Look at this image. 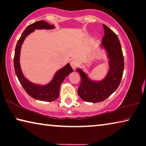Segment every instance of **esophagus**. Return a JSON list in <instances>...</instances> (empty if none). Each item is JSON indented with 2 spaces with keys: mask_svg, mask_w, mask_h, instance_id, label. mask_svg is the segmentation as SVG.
Listing matches in <instances>:
<instances>
[{
  "mask_svg": "<svg viewBox=\"0 0 146 146\" xmlns=\"http://www.w3.org/2000/svg\"><path fill=\"white\" fill-rule=\"evenodd\" d=\"M70 65H71V68H73V70H75L76 68H77V66H78V63L76 60H72V61H71V62H70Z\"/></svg>",
  "mask_w": 146,
  "mask_h": 146,
  "instance_id": "obj_1",
  "label": "esophagus"
}]
</instances>
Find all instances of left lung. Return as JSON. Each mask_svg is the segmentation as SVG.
<instances>
[{
    "label": "left lung",
    "mask_w": 146,
    "mask_h": 146,
    "mask_svg": "<svg viewBox=\"0 0 146 146\" xmlns=\"http://www.w3.org/2000/svg\"><path fill=\"white\" fill-rule=\"evenodd\" d=\"M105 35L100 47L104 48L108 59V71L106 77L99 81L88 77L82 69H77L80 82L78 95L86 102L99 103L105 101L118 88L124 70V58L121 44L116 34L105 25H103Z\"/></svg>",
    "instance_id": "1"
}]
</instances>
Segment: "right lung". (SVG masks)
I'll use <instances>...</instances> for the list:
<instances>
[{"label":"right lung","mask_w":146,"mask_h":146,"mask_svg":"<svg viewBox=\"0 0 146 146\" xmlns=\"http://www.w3.org/2000/svg\"><path fill=\"white\" fill-rule=\"evenodd\" d=\"M54 25H50L44 21H38L33 24L28 26L21 34V36L18 40L15 49V55L13 58L14 69L16 75L19 82L25 89V92L31 98L36 100L42 101H53L59 97V91L60 85L67 76L73 72V69L70 64H68L63 68L60 69L55 73L52 80L45 85L37 84L30 81L23 75L20 66V53L23 43L26 37L33 32L35 30H50L54 29Z\"/></svg>","instance_id":"1"}]
</instances>
